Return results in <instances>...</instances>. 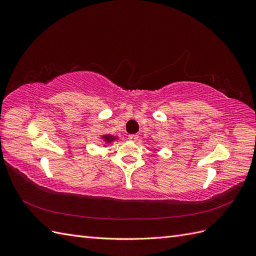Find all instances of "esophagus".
<instances>
[{
    "label": "esophagus",
    "instance_id": "obj_1",
    "mask_svg": "<svg viewBox=\"0 0 256 256\" xmlns=\"http://www.w3.org/2000/svg\"><path fill=\"white\" fill-rule=\"evenodd\" d=\"M128 138H129V141H131V142H136L138 140V134H130L128 136Z\"/></svg>",
    "mask_w": 256,
    "mask_h": 256
}]
</instances>
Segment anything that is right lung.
Listing matches in <instances>:
<instances>
[{
    "mask_svg": "<svg viewBox=\"0 0 256 256\" xmlns=\"http://www.w3.org/2000/svg\"><path fill=\"white\" fill-rule=\"evenodd\" d=\"M102 138L104 140V142H106V143H111V142L115 141L116 138H118V136H113L111 134H104V136H102Z\"/></svg>",
    "mask_w": 256,
    "mask_h": 256,
    "instance_id": "right-lung-1",
    "label": "right lung"
}]
</instances>
